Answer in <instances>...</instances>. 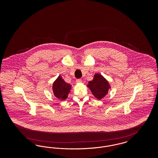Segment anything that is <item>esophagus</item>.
I'll list each match as a JSON object with an SVG mask.
<instances>
[{"mask_svg":"<svg viewBox=\"0 0 158 158\" xmlns=\"http://www.w3.org/2000/svg\"><path fill=\"white\" fill-rule=\"evenodd\" d=\"M76 83H81L82 82V79H76Z\"/></svg>","mask_w":158,"mask_h":158,"instance_id":"esophagus-1","label":"esophagus"}]
</instances>
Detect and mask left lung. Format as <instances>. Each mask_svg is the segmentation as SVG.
Returning <instances> with one entry per match:
<instances>
[{"label": "left lung", "mask_w": 158, "mask_h": 158, "mask_svg": "<svg viewBox=\"0 0 158 158\" xmlns=\"http://www.w3.org/2000/svg\"><path fill=\"white\" fill-rule=\"evenodd\" d=\"M87 86L92 92L93 95L99 100L104 98L111 89L108 81L101 74L96 73L92 81L88 82Z\"/></svg>", "instance_id": "left-lung-1"}]
</instances>
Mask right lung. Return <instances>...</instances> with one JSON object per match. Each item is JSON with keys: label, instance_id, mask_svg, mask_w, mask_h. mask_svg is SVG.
<instances>
[{"label": "right lung", "instance_id": "obj_1", "mask_svg": "<svg viewBox=\"0 0 158 158\" xmlns=\"http://www.w3.org/2000/svg\"><path fill=\"white\" fill-rule=\"evenodd\" d=\"M71 88L72 85L66 82L60 75L53 82L52 86L54 96L60 100H64L68 98Z\"/></svg>", "mask_w": 158, "mask_h": 158}]
</instances>
